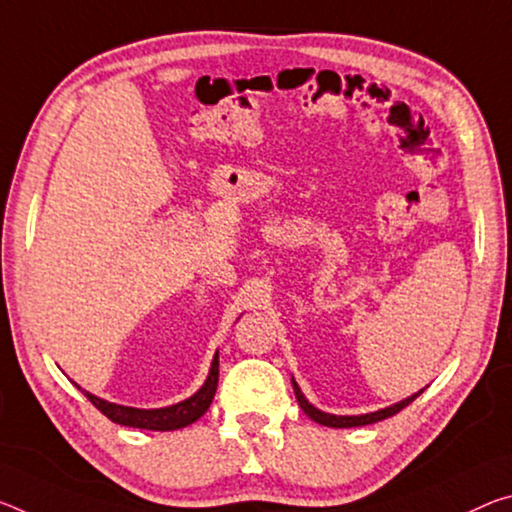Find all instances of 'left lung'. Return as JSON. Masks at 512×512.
<instances>
[{"mask_svg":"<svg viewBox=\"0 0 512 512\" xmlns=\"http://www.w3.org/2000/svg\"><path fill=\"white\" fill-rule=\"evenodd\" d=\"M294 392H296V401H298L300 408H303L305 415L310 417V419H314L316 424H323V426H330V428H355V426L376 424V421H383V419H387V417H394L396 412H401V410L405 408V405H410V403L415 401L417 396L421 394V392H419V394L410 396V399H405V401H401V403L389 405V408H385V410L371 412V415H360V417H337V415H328V412L316 410L314 405L307 403V399L303 396V392H300V387L296 385V380H294Z\"/></svg>","mask_w":512,"mask_h":512,"instance_id":"left-lung-1","label":"left lung"}]
</instances>
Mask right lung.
I'll list each match as a JSON object with an SVG mask.
<instances>
[{"label":"right lung","mask_w":512,"mask_h":512,"mask_svg":"<svg viewBox=\"0 0 512 512\" xmlns=\"http://www.w3.org/2000/svg\"><path fill=\"white\" fill-rule=\"evenodd\" d=\"M218 387V353L212 362V371H209V378L205 387L200 389L198 394H193L191 399H186L177 405H170V408H159V410H139V408H125V405L107 403L97 396L86 392V399L91 401L97 410L102 412L104 417H109L113 424L120 426H132V428H148V431H177V428H184L193 424V421L200 419L209 410V405L214 401Z\"/></svg>","instance_id":"1"}]
</instances>
